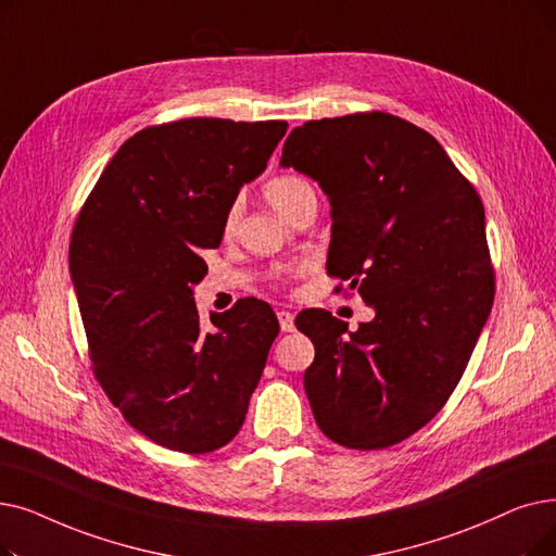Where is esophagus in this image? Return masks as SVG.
<instances>
[{
    "label": "esophagus",
    "instance_id": "obj_1",
    "mask_svg": "<svg viewBox=\"0 0 556 556\" xmlns=\"http://www.w3.org/2000/svg\"><path fill=\"white\" fill-rule=\"evenodd\" d=\"M277 318H279L281 331H293L295 329V316H293L291 311H279Z\"/></svg>",
    "mask_w": 556,
    "mask_h": 556
}]
</instances>
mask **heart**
<instances>
[{"label": "heart", "instance_id": "b5f03b06", "mask_svg": "<svg viewBox=\"0 0 556 556\" xmlns=\"http://www.w3.org/2000/svg\"><path fill=\"white\" fill-rule=\"evenodd\" d=\"M263 192H265V200H268L270 206L277 213H281L283 218H288V215L293 213V208H298L304 200L316 198V190H313V186L304 177H298V175H281V177L270 179L268 184H265ZM236 220H238V204H233L227 213V220H225L227 233L233 231Z\"/></svg>", "mask_w": 556, "mask_h": 556}]
</instances>
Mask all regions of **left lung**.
<instances>
[{
	"instance_id": "left-lung-1",
	"label": "left lung",
	"mask_w": 556,
	"mask_h": 556,
	"mask_svg": "<svg viewBox=\"0 0 556 556\" xmlns=\"http://www.w3.org/2000/svg\"><path fill=\"white\" fill-rule=\"evenodd\" d=\"M279 165L318 181L327 270L375 308L356 331L323 308L298 316L316 345L313 418L343 447L395 445L441 412L489 320L484 206L437 138L379 111L295 127Z\"/></svg>"
}]
</instances>
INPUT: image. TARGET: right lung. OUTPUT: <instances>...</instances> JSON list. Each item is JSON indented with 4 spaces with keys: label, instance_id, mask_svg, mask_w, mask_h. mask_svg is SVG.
<instances>
[{
    "label": "right lung",
    "instance_id": "obj_1",
    "mask_svg": "<svg viewBox=\"0 0 556 556\" xmlns=\"http://www.w3.org/2000/svg\"><path fill=\"white\" fill-rule=\"evenodd\" d=\"M288 125L190 117L148 127L115 152L70 243V277L94 377L125 420L184 454L227 445L279 333L273 308L240 300L202 327L192 286L220 245L240 188Z\"/></svg>",
    "mask_w": 556,
    "mask_h": 556
}]
</instances>
